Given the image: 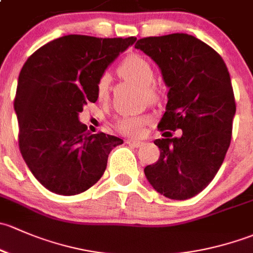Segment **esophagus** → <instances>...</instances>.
Listing matches in <instances>:
<instances>
[{
    "label": "esophagus",
    "mask_w": 253,
    "mask_h": 253,
    "mask_svg": "<svg viewBox=\"0 0 253 253\" xmlns=\"http://www.w3.org/2000/svg\"><path fill=\"white\" fill-rule=\"evenodd\" d=\"M126 144L131 147H140V146L144 145L142 141H136V140H126Z\"/></svg>",
    "instance_id": "esophagus-1"
}]
</instances>
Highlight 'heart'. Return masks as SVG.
I'll return each instance as SVG.
<instances>
[{
	"mask_svg": "<svg viewBox=\"0 0 253 253\" xmlns=\"http://www.w3.org/2000/svg\"><path fill=\"white\" fill-rule=\"evenodd\" d=\"M119 74L124 79L145 88L148 97L155 98L156 92L152 86L156 82V73L152 64L140 54H131L126 57L119 66ZM111 79L108 74H103L96 84V97L98 101H106L109 96ZM150 122L147 116H126L117 122L116 127L121 134L127 136H141L145 126Z\"/></svg>",
	"mask_w": 253,
	"mask_h": 253,
	"instance_id": "obj_1",
	"label": "heart"
}]
</instances>
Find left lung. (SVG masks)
Segmentation results:
<instances>
[{
    "mask_svg": "<svg viewBox=\"0 0 253 253\" xmlns=\"http://www.w3.org/2000/svg\"><path fill=\"white\" fill-rule=\"evenodd\" d=\"M135 47L157 64L169 88L158 123L163 139L155 140L161 155L145 175L163 196L191 199L212 181L230 145L236 106L228 68L214 49L187 34L140 39ZM176 128L182 136L171 138L169 130Z\"/></svg>",
    "mask_w": 253,
    "mask_h": 253,
    "instance_id": "1",
    "label": "left lung"
}]
</instances>
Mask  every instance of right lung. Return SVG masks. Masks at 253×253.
<instances>
[{
	"mask_svg": "<svg viewBox=\"0 0 253 253\" xmlns=\"http://www.w3.org/2000/svg\"><path fill=\"white\" fill-rule=\"evenodd\" d=\"M135 41L134 36H62L34 52L20 70L14 98L20 152L51 192L86 191L105 173L109 152L123 144L113 135L88 132L79 113L97 101L98 79Z\"/></svg>",
	"mask_w": 253,
	"mask_h": 253,
	"instance_id": "right-lung-1",
	"label": "right lung"
}]
</instances>
